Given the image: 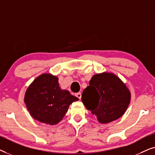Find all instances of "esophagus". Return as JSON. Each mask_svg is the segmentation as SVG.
<instances>
[{"mask_svg":"<svg viewBox=\"0 0 155 155\" xmlns=\"http://www.w3.org/2000/svg\"><path fill=\"white\" fill-rule=\"evenodd\" d=\"M75 96L77 97L78 99H80V98H81V93H80V92H78V93H76V94H75Z\"/></svg>","mask_w":155,"mask_h":155,"instance_id":"1","label":"esophagus"}]
</instances>
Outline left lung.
Masks as SVG:
<instances>
[{"label":"left lung","mask_w":155,"mask_h":155,"mask_svg":"<svg viewBox=\"0 0 155 155\" xmlns=\"http://www.w3.org/2000/svg\"><path fill=\"white\" fill-rule=\"evenodd\" d=\"M84 89L82 101L101 124H108L124 115L130 101V92L111 73L94 75Z\"/></svg>","instance_id":"8db88e82"}]
</instances>
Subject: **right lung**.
<instances>
[{"instance_id": "1", "label": "right lung", "mask_w": 155, "mask_h": 155, "mask_svg": "<svg viewBox=\"0 0 155 155\" xmlns=\"http://www.w3.org/2000/svg\"><path fill=\"white\" fill-rule=\"evenodd\" d=\"M24 100L27 110L35 120L55 125L63 119L70 104L78 98L68 90H61L56 76L44 73L27 89Z\"/></svg>"}]
</instances>
